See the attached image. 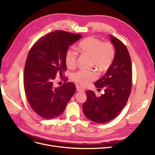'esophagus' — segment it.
<instances>
[{
  "label": "esophagus",
  "instance_id": "34e87169",
  "mask_svg": "<svg viewBox=\"0 0 155 155\" xmlns=\"http://www.w3.org/2000/svg\"><path fill=\"white\" fill-rule=\"evenodd\" d=\"M76 91L78 92H83L84 91V89L83 88H81V87H79V86H77L76 87Z\"/></svg>",
  "mask_w": 155,
  "mask_h": 155
}]
</instances>
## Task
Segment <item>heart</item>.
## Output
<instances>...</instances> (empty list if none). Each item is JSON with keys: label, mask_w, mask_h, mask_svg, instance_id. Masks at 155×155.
Listing matches in <instances>:
<instances>
[{"label": "heart", "mask_w": 155, "mask_h": 155, "mask_svg": "<svg viewBox=\"0 0 155 155\" xmlns=\"http://www.w3.org/2000/svg\"><path fill=\"white\" fill-rule=\"evenodd\" d=\"M78 49L80 52L91 58V66L94 67L100 72H105L110 68L114 59L115 50L110 42H103L93 37H87L79 43ZM78 54L74 48L67 50L65 54V63L69 68L76 64ZM94 70H79L72 74L73 80L81 85H87L97 78Z\"/></svg>", "instance_id": "b5f03b06"}]
</instances>
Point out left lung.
<instances>
[{"label": "left lung", "instance_id": "left-lung-1", "mask_svg": "<svg viewBox=\"0 0 155 155\" xmlns=\"http://www.w3.org/2000/svg\"><path fill=\"white\" fill-rule=\"evenodd\" d=\"M115 48L114 61L106 74L94 85L104 93L96 97L92 91H87V100L83 111L87 118L96 123L104 124L114 119L127 102L132 86V65L127 48L116 37L109 35Z\"/></svg>", "mask_w": 155, "mask_h": 155}]
</instances>
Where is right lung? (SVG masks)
I'll return each mask as SVG.
<instances>
[{"instance_id": "add662e5", "label": "right lung", "mask_w": 155, "mask_h": 155, "mask_svg": "<svg viewBox=\"0 0 155 155\" xmlns=\"http://www.w3.org/2000/svg\"><path fill=\"white\" fill-rule=\"evenodd\" d=\"M81 37L55 30L37 40L28 54L24 73L26 96L32 110L44 119L59 116L76 92V85L72 82H65L58 88L53 83L58 74L63 76L67 70L64 58L69 46Z\"/></svg>"}]
</instances>
